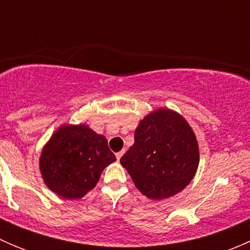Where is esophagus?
I'll return each mask as SVG.
<instances>
[{
	"mask_svg": "<svg viewBox=\"0 0 250 250\" xmlns=\"http://www.w3.org/2000/svg\"><path fill=\"white\" fill-rule=\"evenodd\" d=\"M123 153H125V150H122V151H120V152L116 153V158H117V161L121 160V157L123 156Z\"/></svg>",
	"mask_w": 250,
	"mask_h": 250,
	"instance_id": "esophagus-1",
	"label": "esophagus"
}]
</instances>
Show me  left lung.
Wrapping results in <instances>:
<instances>
[{
    "label": "left lung",
    "mask_w": 250,
    "mask_h": 250,
    "mask_svg": "<svg viewBox=\"0 0 250 250\" xmlns=\"http://www.w3.org/2000/svg\"><path fill=\"white\" fill-rule=\"evenodd\" d=\"M200 147L184 116L168 107L140 120L134 144L121 158L135 188L150 200L161 201L183 191L195 178Z\"/></svg>",
    "instance_id": "8db88e82"
}]
</instances>
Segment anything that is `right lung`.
Instances as JSON below:
<instances>
[{
	"mask_svg": "<svg viewBox=\"0 0 250 250\" xmlns=\"http://www.w3.org/2000/svg\"><path fill=\"white\" fill-rule=\"evenodd\" d=\"M116 157L104 135L84 123H64L44 144L39 166L43 183L55 195L80 200L95 188Z\"/></svg>",
	"mask_w": 250,
	"mask_h": 250,
	"instance_id": "1",
	"label": "right lung"
}]
</instances>
